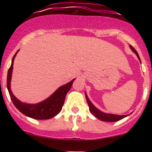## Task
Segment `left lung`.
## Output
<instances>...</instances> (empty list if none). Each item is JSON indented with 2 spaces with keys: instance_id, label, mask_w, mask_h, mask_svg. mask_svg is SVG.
Segmentation results:
<instances>
[{
  "instance_id": "obj_1",
  "label": "left lung",
  "mask_w": 152,
  "mask_h": 152,
  "mask_svg": "<svg viewBox=\"0 0 152 152\" xmlns=\"http://www.w3.org/2000/svg\"><path fill=\"white\" fill-rule=\"evenodd\" d=\"M130 49L132 50V52L135 53V55L137 56L139 60L140 61V58H139V54H138V52L135 50L133 47L132 46V45H129ZM85 96H86V99H87V101H88V106H89V110L90 112L94 115V116H96L98 119H100L101 121H105V122H116L119 121L120 119H123V118L126 117V115H116V114H111V113H103L102 111H100V110H98L96 107H95L91 101L90 100V99L88 98V96H87V94L85 93Z\"/></svg>"
}]
</instances>
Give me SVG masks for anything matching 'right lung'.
Returning a JSON list of instances; mask_svg holds the SVG:
<instances>
[{"label": "right lung", "instance_id": "obj_1", "mask_svg": "<svg viewBox=\"0 0 152 152\" xmlns=\"http://www.w3.org/2000/svg\"><path fill=\"white\" fill-rule=\"evenodd\" d=\"M18 52L19 50L16 52V54L13 56L12 58L11 65L8 70L7 78V90L10 94L12 102L17 107V109H18L19 111H20L25 116H29L33 119H49L54 117L61 110L67 93L72 88V84L75 78L71 80L70 82L67 83L66 84L61 86L50 96L44 100L43 101L38 103H34V104L23 103L13 95L10 90V81H11L12 72H13V61Z\"/></svg>", "mask_w": 152, "mask_h": 152}]
</instances>
